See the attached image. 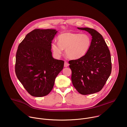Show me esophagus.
<instances>
[{"label": "esophagus", "mask_w": 127, "mask_h": 127, "mask_svg": "<svg viewBox=\"0 0 127 127\" xmlns=\"http://www.w3.org/2000/svg\"><path fill=\"white\" fill-rule=\"evenodd\" d=\"M68 65H69L67 61H65V62H64V67H67L68 66Z\"/></svg>", "instance_id": "esophagus-1"}]
</instances>
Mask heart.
<instances>
[{
	"instance_id": "heart-1",
	"label": "heart",
	"mask_w": 127,
	"mask_h": 127,
	"mask_svg": "<svg viewBox=\"0 0 127 127\" xmlns=\"http://www.w3.org/2000/svg\"><path fill=\"white\" fill-rule=\"evenodd\" d=\"M58 43L51 44V49L56 57L60 58L64 49L67 56L70 59H79L85 56L92 45V39L87 33L65 32L60 34L57 37Z\"/></svg>"
}]
</instances>
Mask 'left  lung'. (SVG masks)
<instances>
[{
	"instance_id": "1",
	"label": "left lung",
	"mask_w": 127,
	"mask_h": 127,
	"mask_svg": "<svg viewBox=\"0 0 127 127\" xmlns=\"http://www.w3.org/2000/svg\"><path fill=\"white\" fill-rule=\"evenodd\" d=\"M78 29L90 33L92 43L85 56L69 61L72 71L71 80L80 94H93L100 91L110 76L111 54L102 36L98 32L88 28Z\"/></svg>"
}]
</instances>
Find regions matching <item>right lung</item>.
Returning <instances> with one entry per match:
<instances>
[{
  "mask_svg": "<svg viewBox=\"0 0 127 127\" xmlns=\"http://www.w3.org/2000/svg\"><path fill=\"white\" fill-rule=\"evenodd\" d=\"M57 32L52 29H35L26 35L18 47L15 72L32 96L48 95L63 68L64 61L54 59L51 51L52 41Z\"/></svg>",
  "mask_w": 127,
  "mask_h": 127,
  "instance_id": "1",
  "label": "right lung"
}]
</instances>
